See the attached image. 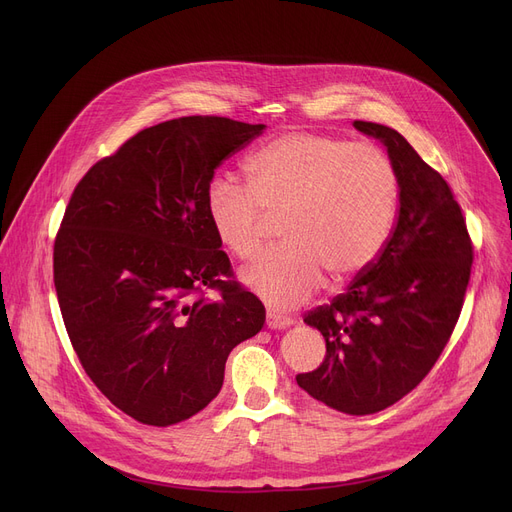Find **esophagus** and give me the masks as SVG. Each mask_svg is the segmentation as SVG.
Instances as JSON below:
<instances>
[{"instance_id":"obj_1","label":"esophagus","mask_w":512,"mask_h":512,"mask_svg":"<svg viewBox=\"0 0 512 512\" xmlns=\"http://www.w3.org/2000/svg\"><path fill=\"white\" fill-rule=\"evenodd\" d=\"M265 321H267V328H272V330H282L292 324V319L288 315H280L276 311H267Z\"/></svg>"}]
</instances>
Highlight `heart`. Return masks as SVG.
Here are the masks:
<instances>
[{
	"instance_id": "1",
	"label": "heart",
	"mask_w": 512,
	"mask_h": 512,
	"mask_svg": "<svg viewBox=\"0 0 512 512\" xmlns=\"http://www.w3.org/2000/svg\"><path fill=\"white\" fill-rule=\"evenodd\" d=\"M247 182L213 178L205 209L220 245L240 261L265 247L282 218L286 245L242 274L245 284L276 309L307 301L324 284L359 276L390 234L398 178L373 145L313 132H286L247 159Z\"/></svg>"
}]
</instances>
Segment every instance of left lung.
Here are the masks:
<instances>
[{"label": "left lung", "instance_id": "1", "mask_svg": "<svg viewBox=\"0 0 512 512\" xmlns=\"http://www.w3.org/2000/svg\"><path fill=\"white\" fill-rule=\"evenodd\" d=\"M378 139L398 178V218L382 253L330 305L305 315L326 338L297 384L346 415L392 407L425 378L459 321L473 245L448 182L390 126L355 120Z\"/></svg>", "mask_w": 512, "mask_h": 512}]
</instances>
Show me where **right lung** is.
I'll return each instance as SVG.
<instances>
[{"label": "right lung", "mask_w": 512, "mask_h": 512, "mask_svg": "<svg viewBox=\"0 0 512 512\" xmlns=\"http://www.w3.org/2000/svg\"><path fill=\"white\" fill-rule=\"evenodd\" d=\"M263 128L161 122L99 159L70 197L53 245L64 326L93 384L139 423L203 411L232 348L263 328L265 307L232 280L205 209L215 170Z\"/></svg>", "instance_id": "add662e5"}]
</instances>
